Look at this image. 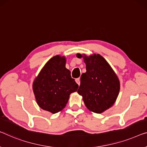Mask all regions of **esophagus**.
Returning <instances> with one entry per match:
<instances>
[{"label": "esophagus", "mask_w": 147, "mask_h": 147, "mask_svg": "<svg viewBox=\"0 0 147 147\" xmlns=\"http://www.w3.org/2000/svg\"><path fill=\"white\" fill-rule=\"evenodd\" d=\"M76 82L79 85V86H80V78H77V79H76Z\"/></svg>", "instance_id": "1"}]
</instances>
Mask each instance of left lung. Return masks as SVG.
Segmentation results:
<instances>
[{"instance_id":"1","label":"left lung","mask_w":147,"mask_h":147,"mask_svg":"<svg viewBox=\"0 0 147 147\" xmlns=\"http://www.w3.org/2000/svg\"><path fill=\"white\" fill-rule=\"evenodd\" d=\"M77 57H82L80 54ZM86 72L81 76L78 93L91 111L101 113L113 105L120 89L119 79L107 61L99 54L83 56Z\"/></svg>"}]
</instances>
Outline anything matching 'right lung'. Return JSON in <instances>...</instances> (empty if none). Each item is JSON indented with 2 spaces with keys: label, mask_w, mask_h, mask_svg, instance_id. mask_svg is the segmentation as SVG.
Returning a JSON list of instances; mask_svg holds the SVG:
<instances>
[{
  "label": "right lung",
  "mask_w": 147,
  "mask_h": 147,
  "mask_svg": "<svg viewBox=\"0 0 147 147\" xmlns=\"http://www.w3.org/2000/svg\"><path fill=\"white\" fill-rule=\"evenodd\" d=\"M78 87L71 72L65 68V58L56 56L46 63L36 78L33 91L42 109L56 113L66 106L69 95Z\"/></svg>",
  "instance_id": "1"
}]
</instances>
